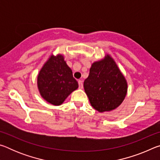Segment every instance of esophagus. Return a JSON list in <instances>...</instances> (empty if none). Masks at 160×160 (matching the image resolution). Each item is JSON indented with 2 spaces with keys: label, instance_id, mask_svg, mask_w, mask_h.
Listing matches in <instances>:
<instances>
[{
  "label": "esophagus",
  "instance_id": "34e87169",
  "mask_svg": "<svg viewBox=\"0 0 160 160\" xmlns=\"http://www.w3.org/2000/svg\"><path fill=\"white\" fill-rule=\"evenodd\" d=\"M78 85H79V88L82 89L83 88V85H82V81L79 80H78Z\"/></svg>",
  "mask_w": 160,
  "mask_h": 160
}]
</instances>
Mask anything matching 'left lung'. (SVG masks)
I'll return each mask as SVG.
<instances>
[{
  "label": "left lung",
  "instance_id": "left-lung-1",
  "mask_svg": "<svg viewBox=\"0 0 160 160\" xmlns=\"http://www.w3.org/2000/svg\"><path fill=\"white\" fill-rule=\"evenodd\" d=\"M125 78L110 56L94 62L84 89L94 109L99 112L115 109L123 101L127 93Z\"/></svg>",
  "mask_w": 160,
  "mask_h": 160
}]
</instances>
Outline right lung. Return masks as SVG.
<instances>
[{
    "label": "right lung",
    "mask_w": 160,
    "mask_h": 160,
    "mask_svg": "<svg viewBox=\"0 0 160 160\" xmlns=\"http://www.w3.org/2000/svg\"><path fill=\"white\" fill-rule=\"evenodd\" d=\"M37 85L43 98L56 106L61 105L78 88L72 70L62 55L51 56L38 75Z\"/></svg>",
    "instance_id": "add662e5"
}]
</instances>
